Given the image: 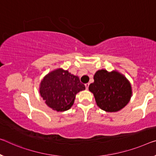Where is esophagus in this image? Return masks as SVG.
I'll use <instances>...</instances> for the list:
<instances>
[{
  "instance_id": "obj_1",
  "label": "esophagus",
  "mask_w": 156,
  "mask_h": 156,
  "mask_svg": "<svg viewBox=\"0 0 156 156\" xmlns=\"http://www.w3.org/2000/svg\"><path fill=\"white\" fill-rule=\"evenodd\" d=\"M85 86H86V89H88V86H89V83H85Z\"/></svg>"
}]
</instances>
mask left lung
Returning a JSON list of instances; mask_svg holds the SVG:
<instances>
[{
  "label": "left lung",
  "mask_w": 156,
  "mask_h": 156,
  "mask_svg": "<svg viewBox=\"0 0 156 156\" xmlns=\"http://www.w3.org/2000/svg\"><path fill=\"white\" fill-rule=\"evenodd\" d=\"M88 89L94 95L98 106L108 112L123 109L130 101L132 95L130 82L116 71H97L94 75V82L90 83Z\"/></svg>",
  "instance_id": "obj_1"
}]
</instances>
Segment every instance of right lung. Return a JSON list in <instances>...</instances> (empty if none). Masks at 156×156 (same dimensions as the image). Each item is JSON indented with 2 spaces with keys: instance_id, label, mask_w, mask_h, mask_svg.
Here are the masks:
<instances>
[{
  "instance_id": "obj_1",
  "label": "right lung",
  "mask_w": 156,
  "mask_h": 156,
  "mask_svg": "<svg viewBox=\"0 0 156 156\" xmlns=\"http://www.w3.org/2000/svg\"><path fill=\"white\" fill-rule=\"evenodd\" d=\"M85 88L78 76L59 68L44 76L40 83V93L49 107L63 112L70 108L76 93Z\"/></svg>"
}]
</instances>
